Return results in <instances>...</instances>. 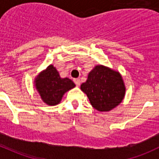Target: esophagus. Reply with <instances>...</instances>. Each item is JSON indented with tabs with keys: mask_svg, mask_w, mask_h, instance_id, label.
Instances as JSON below:
<instances>
[{
	"mask_svg": "<svg viewBox=\"0 0 159 159\" xmlns=\"http://www.w3.org/2000/svg\"><path fill=\"white\" fill-rule=\"evenodd\" d=\"M74 82H75V85H76L77 87H79L80 85V79H74Z\"/></svg>",
	"mask_w": 159,
	"mask_h": 159,
	"instance_id": "1",
	"label": "esophagus"
}]
</instances>
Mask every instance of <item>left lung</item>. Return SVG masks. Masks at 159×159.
I'll list each match as a JSON object with an SVG mask.
<instances>
[{
	"instance_id": "obj_1",
	"label": "left lung",
	"mask_w": 159,
	"mask_h": 159,
	"mask_svg": "<svg viewBox=\"0 0 159 159\" xmlns=\"http://www.w3.org/2000/svg\"><path fill=\"white\" fill-rule=\"evenodd\" d=\"M90 102L99 111H109L121 103L126 88L119 71L103 65H97L80 86Z\"/></svg>"
}]
</instances>
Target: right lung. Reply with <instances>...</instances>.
<instances>
[{
    "label": "right lung",
    "mask_w": 159,
    "mask_h": 159,
    "mask_svg": "<svg viewBox=\"0 0 159 159\" xmlns=\"http://www.w3.org/2000/svg\"><path fill=\"white\" fill-rule=\"evenodd\" d=\"M34 84L43 102L49 106L60 103L64 93L75 87L71 80L61 78L52 64L36 76Z\"/></svg>",
    "instance_id": "right-lung-1"
}]
</instances>
